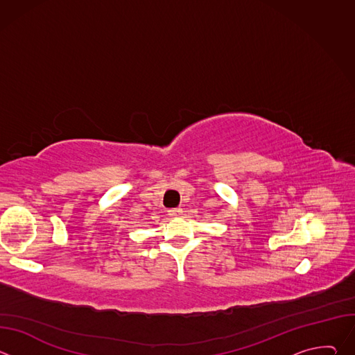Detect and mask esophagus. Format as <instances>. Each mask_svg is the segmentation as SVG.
I'll return each mask as SVG.
<instances>
[{"label": "esophagus", "instance_id": "34e87169", "mask_svg": "<svg viewBox=\"0 0 355 355\" xmlns=\"http://www.w3.org/2000/svg\"><path fill=\"white\" fill-rule=\"evenodd\" d=\"M181 214H182V209H180V208H174V209L168 211V215L171 218H178V216H181Z\"/></svg>", "mask_w": 355, "mask_h": 355}]
</instances>
